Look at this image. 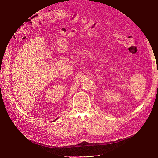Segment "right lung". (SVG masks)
Masks as SVG:
<instances>
[{"label":"right lung","instance_id":"1","mask_svg":"<svg viewBox=\"0 0 158 158\" xmlns=\"http://www.w3.org/2000/svg\"><path fill=\"white\" fill-rule=\"evenodd\" d=\"M57 118H56V119H55V120H54V121H56V120H57Z\"/></svg>","mask_w":158,"mask_h":158}]
</instances>
